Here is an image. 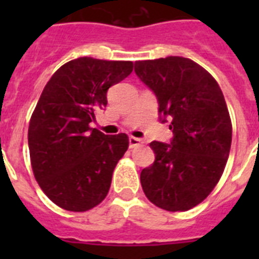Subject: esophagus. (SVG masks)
<instances>
[{
    "label": "esophagus",
    "mask_w": 259,
    "mask_h": 259,
    "mask_svg": "<svg viewBox=\"0 0 259 259\" xmlns=\"http://www.w3.org/2000/svg\"><path fill=\"white\" fill-rule=\"evenodd\" d=\"M142 144V140L141 138H137V137H129V148H136V146L141 145Z\"/></svg>",
    "instance_id": "34e87169"
}]
</instances>
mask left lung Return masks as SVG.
I'll return each instance as SVG.
<instances>
[{
	"mask_svg": "<svg viewBox=\"0 0 259 259\" xmlns=\"http://www.w3.org/2000/svg\"><path fill=\"white\" fill-rule=\"evenodd\" d=\"M134 72L173 133L170 144L150 142L154 162L142 169V189L160 208L191 209L215 188L229 158L233 127L223 93L209 72L181 56L136 62Z\"/></svg>",
	"mask_w": 259,
	"mask_h": 259,
	"instance_id": "8db88e82",
	"label": "left lung"
}]
</instances>
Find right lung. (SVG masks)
I'll return each instance as SVG.
<instances>
[{
  "label": "right lung",
  "mask_w": 259,
  "mask_h": 259,
  "mask_svg": "<svg viewBox=\"0 0 259 259\" xmlns=\"http://www.w3.org/2000/svg\"><path fill=\"white\" fill-rule=\"evenodd\" d=\"M132 71V62L79 58L42 90L28 129L30 162L42 192L67 211L94 208L109 192L129 138L106 136L90 123L107 105V90Z\"/></svg>",
  "instance_id": "obj_1"
}]
</instances>
